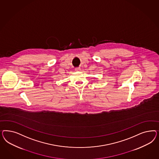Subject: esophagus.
Segmentation results:
<instances>
[{
    "mask_svg": "<svg viewBox=\"0 0 159 159\" xmlns=\"http://www.w3.org/2000/svg\"><path fill=\"white\" fill-rule=\"evenodd\" d=\"M75 70L76 71H79V70H80V67H76Z\"/></svg>",
    "mask_w": 159,
    "mask_h": 159,
    "instance_id": "34e87169",
    "label": "esophagus"
}]
</instances>
